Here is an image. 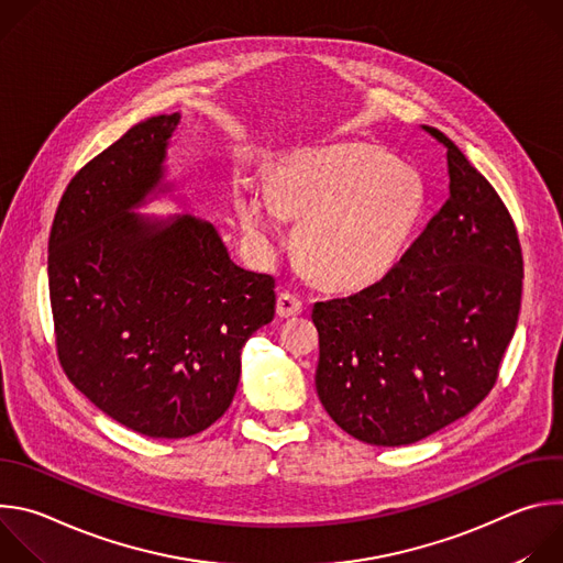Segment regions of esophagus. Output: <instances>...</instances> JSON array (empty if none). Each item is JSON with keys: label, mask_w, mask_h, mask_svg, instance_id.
Listing matches in <instances>:
<instances>
[{"label": "esophagus", "mask_w": 563, "mask_h": 563, "mask_svg": "<svg viewBox=\"0 0 563 563\" xmlns=\"http://www.w3.org/2000/svg\"><path fill=\"white\" fill-rule=\"evenodd\" d=\"M302 309H305V302H302L300 296H296V294H291V291H283V294L278 296V302H276L278 316H283V318L298 316V313H302Z\"/></svg>", "instance_id": "esophagus-1"}]
</instances>
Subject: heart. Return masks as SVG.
<instances>
[{"mask_svg":"<svg viewBox=\"0 0 563 563\" xmlns=\"http://www.w3.org/2000/svg\"><path fill=\"white\" fill-rule=\"evenodd\" d=\"M426 207L421 174L387 151L345 142L296 151L267 187L243 180L235 209L254 245L269 254L296 218V245L325 285L352 289L385 276L404 254Z\"/></svg>","mask_w":563,"mask_h":563,"instance_id":"b5f03b06","label":"heart"}]
</instances>
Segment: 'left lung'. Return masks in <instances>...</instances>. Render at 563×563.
I'll list each match as a JSON object with an SVG mask.
<instances>
[{
  "label": "left lung",
  "mask_w": 563,
  "mask_h": 563,
  "mask_svg": "<svg viewBox=\"0 0 563 563\" xmlns=\"http://www.w3.org/2000/svg\"><path fill=\"white\" fill-rule=\"evenodd\" d=\"M450 196L380 280L316 302V391L334 423L369 445H410L488 396L512 341L523 258L515 222L459 146Z\"/></svg>",
  "instance_id": "1"
}]
</instances>
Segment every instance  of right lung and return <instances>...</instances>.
Returning <instances> with one entry per match:
<instances>
[{
  "mask_svg": "<svg viewBox=\"0 0 563 563\" xmlns=\"http://www.w3.org/2000/svg\"><path fill=\"white\" fill-rule=\"evenodd\" d=\"M180 113L131 126L68 183L48 238L57 356L96 408L151 439L207 430L231 406L240 352L272 323L276 280L238 267L216 227L133 209L169 191Z\"/></svg>",
  "mask_w": 563,
  "mask_h": 563,
  "instance_id": "right-lung-1",
  "label": "right lung"
}]
</instances>
